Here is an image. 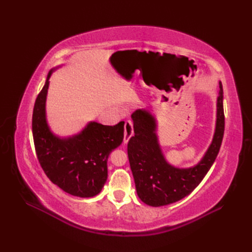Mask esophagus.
<instances>
[{
	"label": "esophagus",
	"instance_id": "esophagus-1",
	"mask_svg": "<svg viewBox=\"0 0 252 252\" xmlns=\"http://www.w3.org/2000/svg\"><path fill=\"white\" fill-rule=\"evenodd\" d=\"M133 123L131 120H127L124 125V143H127L133 135Z\"/></svg>",
	"mask_w": 252,
	"mask_h": 252
}]
</instances>
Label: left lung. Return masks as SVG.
Segmentation results:
<instances>
[{
    "label": "left lung",
    "instance_id": "obj_1",
    "mask_svg": "<svg viewBox=\"0 0 252 252\" xmlns=\"http://www.w3.org/2000/svg\"><path fill=\"white\" fill-rule=\"evenodd\" d=\"M134 135L127 145L129 164L142 202L154 207L178 202L191 193L215 163L222 145L225 117L223 86L220 82L217 103V125L213 140L202 161L188 169L169 165L162 154L156 134L155 118L145 110L132 114Z\"/></svg>",
    "mask_w": 252,
    "mask_h": 252
}]
</instances>
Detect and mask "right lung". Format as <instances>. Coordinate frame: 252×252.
<instances>
[{
	"instance_id": "add662e5",
	"label": "right lung",
	"mask_w": 252,
	"mask_h": 252,
	"mask_svg": "<svg viewBox=\"0 0 252 252\" xmlns=\"http://www.w3.org/2000/svg\"><path fill=\"white\" fill-rule=\"evenodd\" d=\"M52 70L37 94L32 113L35 154L47 178L65 192L91 197L101 192L107 180V158L124 138V122L105 126L90 122L72 138L60 139L49 130L45 102Z\"/></svg>"
}]
</instances>
